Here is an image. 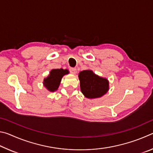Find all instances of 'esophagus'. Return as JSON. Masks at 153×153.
<instances>
[{
    "instance_id": "34e87169",
    "label": "esophagus",
    "mask_w": 153,
    "mask_h": 153,
    "mask_svg": "<svg viewBox=\"0 0 153 153\" xmlns=\"http://www.w3.org/2000/svg\"><path fill=\"white\" fill-rule=\"evenodd\" d=\"M69 71H70L72 74H76L77 73V69L76 68H73V67H70V68H69Z\"/></svg>"
}]
</instances>
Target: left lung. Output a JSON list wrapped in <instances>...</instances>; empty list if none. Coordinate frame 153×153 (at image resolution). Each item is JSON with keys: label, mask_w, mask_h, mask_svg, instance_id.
<instances>
[{"label": "left lung", "mask_w": 153, "mask_h": 153, "mask_svg": "<svg viewBox=\"0 0 153 153\" xmlns=\"http://www.w3.org/2000/svg\"><path fill=\"white\" fill-rule=\"evenodd\" d=\"M79 79L81 91L86 98L100 97L108 90L107 79L97 76L91 70H84L80 72Z\"/></svg>", "instance_id": "1"}]
</instances>
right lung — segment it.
Returning a JSON list of instances; mask_svg holds the SVG:
<instances>
[{"label": "right lung", "instance_id": "right-lung-1", "mask_svg": "<svg viewBox=\"0 0 153 153\" xmlns=\"http://www.w3.org/2000/svg\"><path fill=\"white\" fill-rule=\"evenodd\" d=\"M69 71L67 69H55L50 72V75L44 80L45 86L49 91L54 92L57 90L61 80L64 75L67 74Z\"/></svg>", "mask_w": 153, "mask_h": 153}]
</instances>
